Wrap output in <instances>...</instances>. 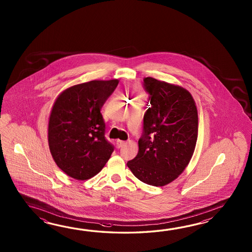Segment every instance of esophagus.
<instances>
[{"instance_id": "34e87169", "label": "esophagus", "mask_w": 252, "mask_h": 252, "mask_svg": "<svg viewBox=\"0 0 252 252\" xmlns=\"http://www.w3.org/2000/svg\"><path fill=\"white\" fill-rule=\"evenodd\" d=\"M125 144H126V142L124 141V140H120V139H118V140L116 141V145H117V147H118L119 149H120V148H123L124 146H125Z\"/></svg>"}]
</instances>
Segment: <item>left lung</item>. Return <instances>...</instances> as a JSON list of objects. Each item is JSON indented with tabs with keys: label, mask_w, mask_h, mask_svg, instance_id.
<instances>
[{
	"label": "left lung",
	"mask_w": 252,
	"mask_h": 252,
	"mask_svg": "<svg viewBox=\"0 0 252 252\" xmlns=\"http://www.w3.org/2000/svg\"><path fill=\"white\" fill-rule=\"evenodd\" d=\"M143 87L150 105L143 117L139 153L127 166L141 182L163 187L185 170L193 156L197 109L191 94L180 86L145 77Z\"/></svg>",
	"instance_id": "8db88e82"
}]
</instances>
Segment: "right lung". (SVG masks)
<instances>
[{
	"mask_svg": "<svg viewBox=\"0 0 252 252\" xmlns=\"http://www.w3.org/2000/svg\"><path fill=\"white\" fill-rule=\"evenodd\" d=\"M116 79L90 81L63 92L54 103L48 123V145L54 160L69 177L95 176L114 150L105 138L101 109L118 86Z\"/></svg>",
	"mask_w": 252,
	"mask_h": 252,
	"instance_id": "right-lung-1",
	"label": "right lung"
}]
</instances>
